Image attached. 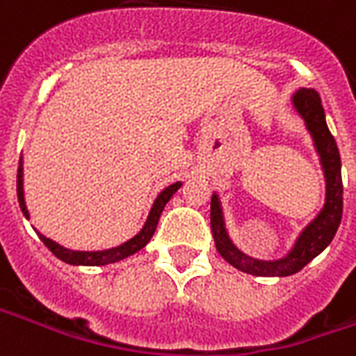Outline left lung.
<instances>
[{
  "instance_id": "obj_1",
  "label": "left lung",
  "mask_w": 356,
  "mask_h": 356,
  "mask_svg": "<svg viewBox=\"0 0 356 356\" xmlns=\"http://www.w3.org/2000/svg\"><path fill=\"white\" fill-rule=\"evenodd\" d=\"M291 106L302 119L314 149L319 156L323 177H325V203L321 211L298 233L289 250L278 259H257L244 254L229 237L226 216L218 192L211 197V229H213L216 250L232 267L254 276H291L306 267L321 254L334 238L343 211V186H341V160L334 138L330 134L325 119L321 97L316 89L300 88L291 95Z\"/></svg>"
}]
</instances>
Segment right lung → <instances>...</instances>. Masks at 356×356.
<instances>
[{
  "mask_svg": "<svg viewBox=\"0 0 356 356\" xmlns=\"http://www.w3.org/2000/svg\"><path fill=\"white\" fill-rule=\"evenodd\" d=\"M183 186L181 181L170 184L166 188L160 192L159 196L154 197L153 205H151V211H149L147 218H145V224L142 226V229L136 233L134 237H130L129 241L118 244V246H112V248H106V250H72V248H67L63 244L51 241L46 235L35 229L39 238L48 246V250L54 254V256L61 259V261L69 263V265H86V267H99V265H110V263H118L121 259H127V257L134 256L138 252L145 248V244L151 241L154 229H156V224H159V218L166 203L172 200V196L177 192L179 188ZM16 194H18V203H20V209L24 216L29 220V211H27L26 205V194H24V159L20 156V166H18V177H16Z\"/></svg>",
  "mask_w": 356,
  "mask_h": 356,
  "instance_id": "add662e5",
  "label": "right lung"
}]
</instances>
